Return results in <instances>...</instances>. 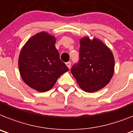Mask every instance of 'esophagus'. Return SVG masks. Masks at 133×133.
Instances as JSON below:
<instances>
[{
  "mask_svg": "<svg viewBox=\"0 0 133 133\" xmlns=\"http://www.w3.org/2000/svg\"><path fill=\"white\" fill-rule=\"evenodd\" d=\"M66 65L68 66V68H69V69H70V68H71V62H68L66 63Z\"/></svg>",
  "mask_w": 133,
  "mask_h": 133,
  "instance_id": "obj_1",
  "label": "esophagus"
}]
</instances>
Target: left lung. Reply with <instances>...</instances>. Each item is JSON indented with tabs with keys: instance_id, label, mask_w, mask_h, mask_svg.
I'll use <instances>...</instances> for the list:
<instances>
[{
	"instance_id": "obj_1",
	"label": "left lung",
	"mask_w": 133,
	"mask_h": 133,
	"mask_svg": "<svg viewBox=\"0 0 133 133\" xmlns=\"http://www.w3.org/2000/svg\"><path fill=\"white\" fill-rule=\"evenodd\" d=\"M79 62L71 72L79 87L94 92L106 86L112 78L115 58L110 49L99 39L88 37L80 39Z\"/></svg>"
}]
</instances>
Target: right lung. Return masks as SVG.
Instances as JSON below:
<instances>
[{
  "label": "right lung",
  "mask_w": 133,
  "mask_h": 133,
  "mask_svg": "<svg viewBox=\"0 0 133 133\" xmlns=\"http://www.w3.org/2000/svg\"><path fill=\"white\" fill-rule=\"evenodd\" d=\"M55 37L41 32L30 38L22 48L18 68L23 80L38 92L49 90L61 75L69 70L59 58Z\"/></svg>",
  "instance_id": "1"
}]
</instances>
